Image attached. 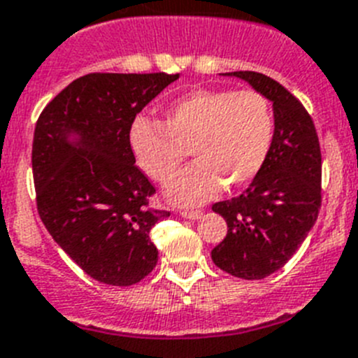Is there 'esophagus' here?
Segmentation results:
<instances>
[{"mask_svg": "<svg viewBox=\"0 0 358 358\" xmlns=\"http://www.w3.org/2000/svg\"><path fill=\"white\" fill-rule=\"evenodd\" d=\"M202 213H204L202 209H185V211H181V215L185 216V218L196 220V218H201Z\"/></svg>", "mask_w": 358, "mask_h": 358, "instance_id": "1", "label": "esophagus"}]
</instances>
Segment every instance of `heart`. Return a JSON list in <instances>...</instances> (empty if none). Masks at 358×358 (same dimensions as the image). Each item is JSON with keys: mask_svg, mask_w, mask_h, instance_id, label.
<instances>
[{"mask_svg": "<svg viewBox=\"0 0 358 358\" xmlns=\"http://www.w3.org/2000/svg\"><path fill=\"white\" fill-rule=\"evenodd\" d=\"M165 119L136 117L129 142L156 182H169L188 157L196 162L169 186L177 204H196L222 186L252 181L266 162L275 133L271 104L257 90H193L166 104Z\"/></svg>", "mask_w": 358, "mask_h": 358, "instance_id": "1", "label": "heart"}]
</instances>
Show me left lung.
Here are the masks:
<instances>
[{
	"label": "left lung",
	"instance_id": "8db88e82",
	"mask_svg": "<svg viewBox=\"0 0 358 358\" xmlns=\"http://www.w3.org/2000/svg\"><path fill=\"white\" fill-rule=\"evenodd\" d=\"M273 103L275 133L266 162L252 185L231 201L213 204L227 236L211 252L220 270L259 280L280 270L316 224L321 208V149L303 104L261 72L238 71Z\"/></svg>",
	"mask_w": 358,
	"mask_h": 358
}]
</instances>
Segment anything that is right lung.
<instances>
[{
    "label": "right lung",
    "mask_w": 358,
    "mask_h": 358,
    "mask_svg": "<svg viewBox=\"0 0 358 358\" xmlns=\"http://www.w3.org/2000/svg\"><path fill=\"white\" fill-rule=\"evenodd\" d=\"M179 74L92 72L42 110L31 147L37 211L52 239L92 278L133 286L157 262L156 188L134 165L136 115ZM78 134L76 143L68 136Z\"/></svg>",
    "instance_id": "right-lung-1"
}]
</instances>
